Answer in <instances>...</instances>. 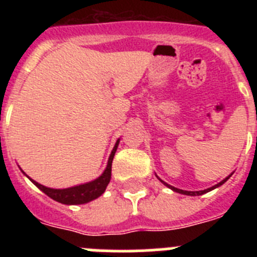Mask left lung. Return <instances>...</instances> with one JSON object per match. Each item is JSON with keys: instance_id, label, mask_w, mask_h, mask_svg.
I'll return each instance as SVG.
<instances>
[{"instance_id": "obj_1", "label": "left lung", "mask_w": 257, "mask_h": 257, "mask_svg": "<svg viewBox=\"0 0 257 257\" xmlns=\"http://www.w3.org/2000/svg\"><path fill=\"white\" fill-rule=\"evenodd\" d=\"M229 178H230V175H229L228 178L224 179V180H222V181H220L219 184H216V185H215V187H211V188H208V189H205V190H199V192H188V190H181V189H178V188L171 187V185H169V184H167V183H165V181H162V180H161V179H160V180L162 181L163 184H165L166 187H169L170 189H172V190H174V192L181 193V194H187V196H202V194H205V193L210 192V190H212V189H215V188H217V187H220V185H222V184L225 183V181L228 180Z\"/></svg>"}]
</instances>
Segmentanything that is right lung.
I'll return each instance as SVG.
<instances>
[{"label": "right lung", "instance_id": "add662e5", "mask_svg": "<svg viewBox=\"0 0 257 257\" xmlns=\"http://www.w3.org/2000/svg\"><path fill=\"white\" fill-rule=\"evenodd\" d=\"M118 143L119 139L115 143L114 148H113L112 153L109 156L108 165H106V169L104 170L103 174L99 176L95 180L90 181V183L81 184V185H77V187L67 188V189H52V188L44 187L38 184L37 181L32 180L31 181L35 184L38 189H41L45 194L52 198L54 201L60 202V203H64V205H82V203H87L90 201H94L97 197H100L106 189V185L110 181V175H112V162L113 158H114L115 151H117Z\"/></svg>", "mask_w": 257, "mask_h": 257}]
</instances>
